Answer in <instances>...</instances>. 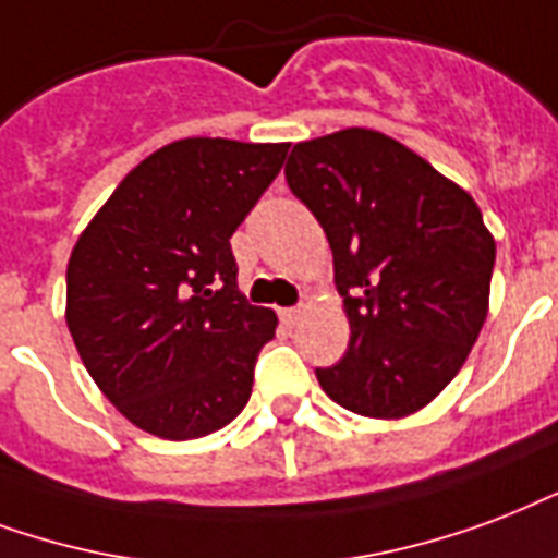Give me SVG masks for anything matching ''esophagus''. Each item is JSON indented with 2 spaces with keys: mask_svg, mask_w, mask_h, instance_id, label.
<instances>
[{
  "mask_svg": "<svg viewBox=\"0 0 558 558\" xmlns=\"http://www.w3.org/2000/svg\"><path fill=\"white\" fill-rule=\"evenodd\" d=\"M300 314H302V305H293V308L279 311V317H282V323H288V326H293V323L300 319Z\"/></svg>",
  "mask_w": 558,
  "mask_h": 558,
  "instance_id": "34e87169",
  "label": "esophagus"
}]
</instances>
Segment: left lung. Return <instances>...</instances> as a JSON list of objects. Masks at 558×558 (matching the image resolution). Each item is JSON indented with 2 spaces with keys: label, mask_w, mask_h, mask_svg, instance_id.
Segmentation results:
<instances>
[{
  "label": "left lung",
  "mask_w": 558,
  "mask_h": 558,
  "mask_svg": "<svg viewBox=\"0 0 558 558\" xmlns=\"http://www.w3.org/2000/svg\"><path fill=\"white\" fill-rule=\"evenodd\" d=\"M284 180L326 232L352 328L319 387L361 416L416 413L460 373L489 311L495 239L477 203L366 128L293 145Z\"/></svg>",
  "instance_id": "obj_1"
}]
</instances>
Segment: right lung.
<instances>
[{"instance_id": "right-lung-1", "label": "right lung", "mask_w": 558, "mask_h": 558, "mask_svg": "<svg viewBox=\"0 0 558 558\" xmlns=\"http://www.w3.org/2000/svg\"><path fill=\"white\" fill-rule=\"evenodd\" d=\"M288 148L171 142L124 177L77 239L69 331L86 373L142 430L197 439L247 404L276 314L241 296L230 239Z\"/></svg>"}]
</instances>
